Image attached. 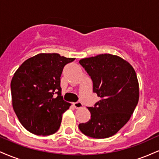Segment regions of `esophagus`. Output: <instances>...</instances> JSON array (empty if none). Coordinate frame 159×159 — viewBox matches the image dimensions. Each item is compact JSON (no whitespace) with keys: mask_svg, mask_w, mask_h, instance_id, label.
Returning a JSON list of instances; mask_svg holds the SVG:
<instances>
[{"mask_svg":"<svg viewBox=\"0 0 159 159\" xmlns=\"http://www.w3.org/2000/svg\"><path fill=\"white\" fill-rule=\"evenodd\" d=\"M73 106L75 107V108H81V107H83V104L80 102H77L73 103Z\"/></svg>","mask_w":159,"mask_h":159,"instance_id":"34e87169","label":"esophagus"}]
</instances>
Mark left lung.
Returning <instances> with one entry per match:
<instances>
[{
    "label": "left lung",
    "instance_id": "8db88e82",
    "mask_svg": "<svg viewBox=\"0 0 159 159\" xmlns=\"http://www.w3.org/2000/svg\"><path fill=\"white\" fill-rule=\"evenodd\" d=\"M79 63L90 76L93 91L101 99L87 107L90 120L78 125L85 135L107 138L121 129L130 119L139 99V84L132 65L110 54L84 58Z\"/></svg>",
    "mask_w": 159,
    "mask_h": 159
}]
</instances>
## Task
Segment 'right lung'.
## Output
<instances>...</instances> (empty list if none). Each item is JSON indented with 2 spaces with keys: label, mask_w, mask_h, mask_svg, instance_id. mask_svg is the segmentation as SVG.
<instances>
[{
  "label": "right lung",
  "mask_w": 159,
  "mask_h": 159,
  "mask_svg": "<svg viewBox=\"0 0 159 159\" xmlns=\"http://www.w3.org/2000/svg\"><path fill=\"white\" fill-rule=\"evenodd\" d=\"M75 59L42 53L16 70L10 84L12 107L28 132L45 136L59 129L62 115L71 105L61 96V76L63 67Z\"/></svg>",
  "instance_id": "add662e5"
}]
</instances>
